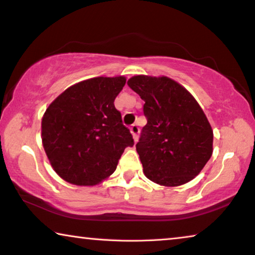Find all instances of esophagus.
<instances>
[{"label":"esophagus","instance_id":"34e87169","mask_svg":"<svg viewBox=\"0 0 255 255\" xmlns=\"http://www.w3.org/2000/svg\"><path fill=\"white\" fill-rule=\"evenodd\" d=\"M130 132H131L132 138H134L135 142H137L138 132H139V128L137 127V125H132V126L130 127Z\"/></svg>","mask_w":255,"mask_h":255}]
</instances>
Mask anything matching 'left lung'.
Returning a JSON list of instances; mask_svg holds the SVG:
<instances>
[{"mask_svg": "<svg viewBox=\"0 0 255 255\" xmlns=\"http://www.w3.org/2000/svg\"><path fill=\"white\" fill-rule=\"evenodd\" d=\"M127 85L145 102L147 124L136 144L144 175L164 187L193 180L213 153V130L198 102L164 75H135Z\"/></svg>", "mask_w": 255, "mask_h": 255, "instance_id": "1", "label": "left lung"}]
</instances>
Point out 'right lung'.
<instances>
[{"instance_id": "obj_1", "label": "right lung", "mask_w": 255, "mask_h": 255, "mask_svg": "<svg viewBox=\"0 0 255 255\" xmlns=\"http://www.w3.org/2000/svg\"><path fill=\"white\" fill-rule=\"evenodd\" d=\"M126 78L97 77L68 87L48 106L41 123L43 149L71 184L96 185L112 175L134 139L115 100Z\"/></svg>"}]
</instances>
